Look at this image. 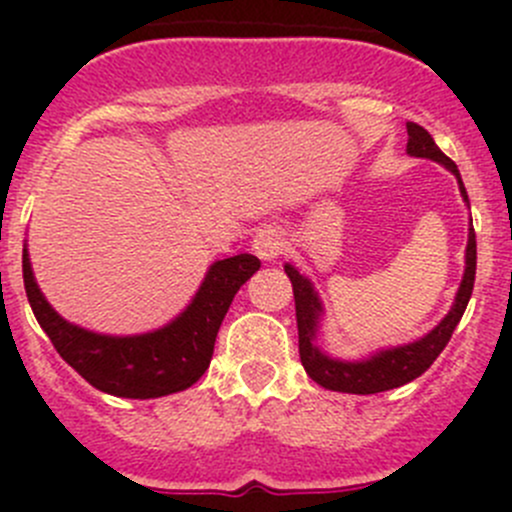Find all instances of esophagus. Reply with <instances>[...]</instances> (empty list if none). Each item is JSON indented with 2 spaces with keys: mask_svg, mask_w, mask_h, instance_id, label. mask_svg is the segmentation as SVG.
<instances>
[{
  "mask_svg": "<svg viewBox=\"0 0 512 512\" xmlns=\"http://www.w3.org/2000/svg\"><path fill=\"white\" fill-rule=\"evenodd\" d=\"M252 250L260 260H277L285 252V235H282L280 227H265L252 240Z\"/></svg>",
  "mask_w": 512,
  "mask_h": 512,
  "instance_id": "esophagus-1",
  "label": "esophagus"
}]
</instances>
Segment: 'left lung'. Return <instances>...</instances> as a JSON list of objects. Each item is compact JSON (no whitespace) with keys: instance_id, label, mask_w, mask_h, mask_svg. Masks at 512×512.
<instances>
[{"instance_id":"obj_1","label":"left lung","mask_w":512,"mask_h":512,"mask_svg":"<svg viewBox=\"0 0 512 512\" xmlns=\"http://www.w3.org/2000/svg\"><path fill=\"white\" fill-rule=\"evenodd\" d=\"M406 131H409L406 153L416 158H431L436 160V163H441L443 168L451 170V173L456 175L463 200L468 203L466 185H463L461 173H458V165L436 146L431 133L423 126H418V123H406ZM285 272L289 282H292L294 292V312H297L299 332V359H302L304 371L312 376V381H317L319 386H324V389L329 391H344V394H379V391L396 389V386H404L409 384V381L418 379V376L438 359V354L446 349V344L451 342L453 329H456L463 312H466L468 299H471L473 292V282H476V232H473V227L471 232H468L466 272H463L456 302H453L451 312L441 319V324H438L436 329H431L426 337L418 339V342L404 344V347L384 349V352H376L374 356L361 361L332 359V356L319 352L317 327L319 317H322V302H319L317 292H314L312 282H309L307 277L299 275L292 265H285Z\"/></svg>"}]
</instances>
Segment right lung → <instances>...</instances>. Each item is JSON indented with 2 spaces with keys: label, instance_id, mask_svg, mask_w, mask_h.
Segmentation results:
<instances>
[{
  "label": "right lung",
  "instance_id": "obj_1",
  "mask_svg": "<svg viewBox=\"0 0 512 512\" xmlns=\"http://www.w3.org/2000/svg\"><path fill=\"white\" fill-rule=\"evenodd\" d=\"M257 270L255 255L213 262L193 302L173 322L136 337H108L59 317L36 285L27 245L22 255L29 304L56 352L98 391L123 399H158L193 386L210 366L232 297Z\"/></svg>",
  "mask_w": 512,
  "mask_h": 512
}]
</instances>
